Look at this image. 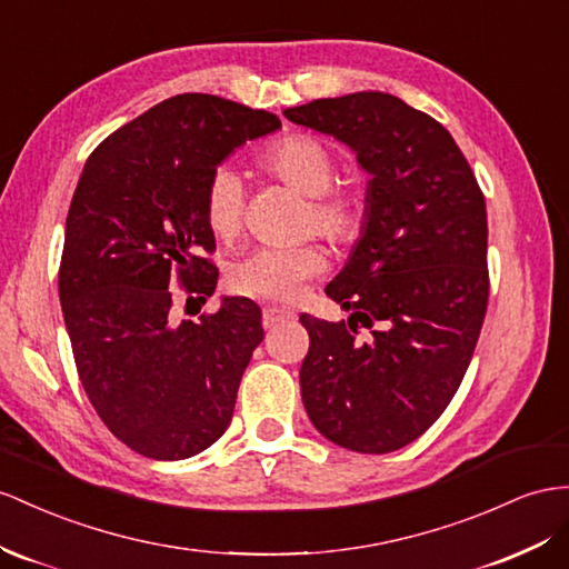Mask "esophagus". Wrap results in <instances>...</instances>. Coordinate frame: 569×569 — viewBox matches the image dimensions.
Masks as SVG:
<instances>
[{"mask_svg": "<svg viewBox=\"0 0 569 569\" xmlns=\"http://www.w3.org/2000/svg\"><path fill=\"white\" fill-rule=\"evenodd\" d=\"M288 319H293V312L290 310H283V308H264V312H261V325H264L267 329L281 325V322H288Z\"/></svg>", "mask_w": 569, "mask_h": 569, "instance_id": "1", "label": "esophagus"}]
</instances>
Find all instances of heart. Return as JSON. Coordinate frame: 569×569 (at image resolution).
Here are the masks:
<instances>
[{
  "instance_id": "obj_1",
  "label": "heart",
  "mask_w": 569,
  "mask_h": 569,
  "mask_svg": "<svg viewBox=\"0 0 569 569\" xmlns=\"http://www.w3.org/2000/svg\"><path fill=\"white\" fill-rule=\"evenodd\" d=\"M257 168L305 197L300 216L305 236L317 232L333 247H351L362 238L370 216L368 187L358 180H333L337 153L322 139L300 132L286 134L257 153ZM242 180L232 170H216L201 201L203 223L211 236L221 242L236 238L242 230ZM325 267V252L317 244L290 250L261 247L228 269V288L247 298L290 302Z\"/></svg>"
}]
</instances>
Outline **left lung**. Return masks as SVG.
I'll list each match as a JSON object with an SVG mask.
<instances>
[{
	"label": "left lung",
	"mask_w": 569,
	"mask_h": 569,
	"mask_svg": "<svg viewBox=\"0 0 569 569\" xmlns=\"http://www.w3.org/2000/svg\"><path fill=\"white\" fill-rule=\"evenodd\" d=\"M286 118L358 153L370 216L327 296L346 322L302 315V403L333 445L387 455L418 440L463 380L490 293L486 197L447 129L380 91L319 98ZM371 329L358 342L357 329Z\"/></svg>",
	"instance_id": "1"
}]
</instances>
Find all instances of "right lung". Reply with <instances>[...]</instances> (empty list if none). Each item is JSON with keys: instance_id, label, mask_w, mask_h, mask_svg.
Masks as SVG:
<instances>
[{"instance_id": "right-lung-1", "label": "right lung", "mask_w": 569, "mask_h": 569, "mask_svg": "<svg viewBox=\"0 0 569 569\" xmlns=\"http://www.w3.org/2000/svg\"><path fill=\"white\" fill-rule=\"evenodd\" d=\"M279 127L273 112L180 93L86 160L67 213L60 300L86 397L137 455L194 457L230 423L242 372L264 339L261 310L226 298L216 312L178 319L174 290L187 302L211 298L218 269L203 189L236 146Z\"/></svg>"}]
</instances>
